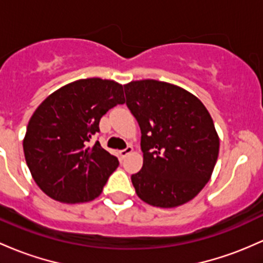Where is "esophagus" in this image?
Wrapping results in <instances>:
<instances>
[{
	"label": "esophagus",
	"mask_w": 263,
	"mask_h": 263,
	"mask_svg": "<svg viewBox=\"0 0 263 263\" xmlns=\"http://www.w3.org/2000/svg\"><path fill=\"white\" fill-rule=\"evenodd\" d=\"M132 151H134V147H132V146H127L125 149H121V151H120V155H121V157H122V158H125L126 156L128 155V154H131Z\"/></svg>",
	"instance_id": "obj_1"
}]
</instances>
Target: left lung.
<instances>
[{"mask_svg": "<svg viewBox=\"0 0 263 263\" xmlns=\"http://www.w3.org/2000/svg\"><path fill=\"white\" fill-rule=\"evenodd\" d=\"M126 105L141 128L142 170L131 176L146 203L172 209L209 182L220 149L210 112L195 95L168 82L132 81Z\"/></svg>", "mask_w": 263, "mask_h": 263, "instance_id": "left-lung-1", "label": "left lung"}]
</instances>
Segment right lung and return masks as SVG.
I'll list each match as a JSON object with an SVG mask.
<instances>
[{
  "label": "right lung",
  "mask_w": 263,
  "mask_h": 263,
  "mask_svg": "<svg viewBox=\"0 0 263 263\" xmlns=\"http://www.w3.org/2000/svg\"><path fill=\"white\" fill-rule=\"evenodd\" d=\"M123 86L111 80H77L51 93L33 112L24 138L26 163L48 197L80 203L99 197L117 157L99 141L100 120L125 103Z\"/></svg>",
  "instance_id": "1"
}]
</instances>
